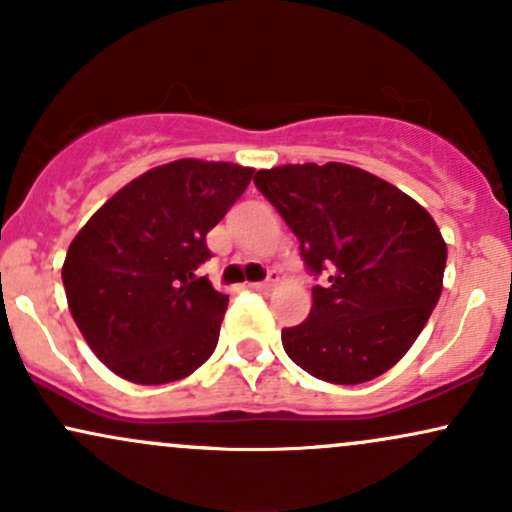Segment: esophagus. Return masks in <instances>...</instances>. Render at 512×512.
Segmentation results:
<instances>
[{
  "label": "esophagus",
  "mask_w": 512,
  "mask_h": 512,
  "mask_svg": "<svg viewBox=\"0 0 512 512\" xmlns=\"http://www.w3.org/2000/svg\"><path fill=\"white\" fill-rule=\"evenodd\" d=\"M276 281H279V274L269 272L267 279L257 281V284H250V289H255V291H272L274 286H276Z\"/></svg>",
  "instance_id": "34e87169"
}]
</instances>
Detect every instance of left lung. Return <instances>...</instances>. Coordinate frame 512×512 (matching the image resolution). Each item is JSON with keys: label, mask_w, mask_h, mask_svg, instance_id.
Here are the masks:
<instances>
[{"label": "left lung", "mask_w": 512, "mask_h": 512, "mask_svg": "<svg viewBox=\"0 0 512 512\" xmlns=\"http://www.w3.org/2000/svg\"><path fill=\"white\" fill-rule=\"evenodd\" d=\"M257 190L301 243L313 308L281 330L296 366L334 385L378 378L409 351L443 291L448 248L431 214L346 163L257 170Z\"/></svg>", "instance_id": "left-lung-1"}]
</instances>
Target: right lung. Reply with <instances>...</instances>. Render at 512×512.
<instances>
[{
  "label": "right lung",
  "mask_w": 512,
  "mask_h": 512,
  "mask_svg": "<svg viewBox=\"0 0 512 512\" xmlns=\"http://www.w3.org/2000/svg\"><path fill=\"white\" fill-rule=\"evenodd\" d=\"M252 168L197 158L139 175L76 233L62 267L72 317L120 378L163 385L214 354L228 296L199 267L207 233L250 185Z\"/></svg>",
  "instance_id": "add662e5"
}]
</instances>
